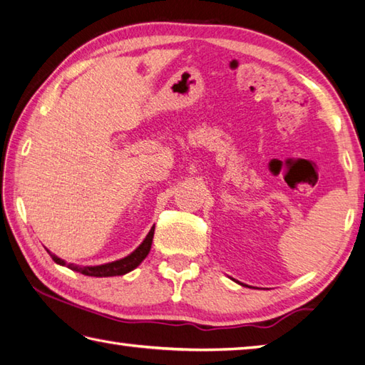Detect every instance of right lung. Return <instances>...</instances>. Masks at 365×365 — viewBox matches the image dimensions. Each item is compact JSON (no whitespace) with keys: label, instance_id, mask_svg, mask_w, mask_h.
<instances>
[{"label":"right lung","instance_id":"1","mask_svg":"<svg viewBox=\"0 0 365 365\" xmlns=\"http://www.w3.org/2000/svg\"><path fill=\"white\" fill-rule=\"evenodd\" d=\"M153 236H154V227L150 230V233L146 235L145 241L141 242L138 247L132 252L130 255L124 257L121 259H116V262L106 263V264H99V266H78V264H72V263H66L64 259L58 258L56 255L51 254L50 250H47L50 257L53 258V262L61 264V266H68L69 269L85 274V276H91V277H113V276H124L130 271L135 269V267L143 262L146 255L150 254L151 250V244H153Z\"/></svg>","mask_w":365,"mask_h":365}]
</instances>
